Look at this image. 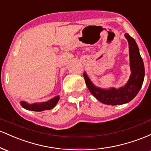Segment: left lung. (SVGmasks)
I'll list each match as a JSON object with an SVG mask.
<instances>
[{
  "label": "left lung",
  "instance_id": "obj_1",
  "mask_svg": "<svg viewBox=\"0 0 151 151\" xmlns=\"http://www.w3.org/2000/svg\"><path fill=\"white\" fill-rule=\"evenodd\" d=\"M125 37L129 45L130 66L131 70V77L125 86L119 89H100L93 85L85 72L84 73L86 85L90 92L96 99L106 104L121 105L131 101L140 91L144 79V65L138 45L135 40L129 34L126 33Z\"/></svg>",
  "mask_w": 151,
  "mask_h": 151
}]
</instances>
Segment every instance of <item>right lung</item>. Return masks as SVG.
<instances>
[{"label": "right lung", "mask_w": 151, "mask_h": 151, "mask_svg": "<svg viewBox=\"0 0 151 151\" xmlns=\"http://www.w3.org/2000/svg\"><path fill=\"white\" fill-rule=\"evenodd\" d=\"M59 96L52 99L46 102H41V103H35L32 104L26 103L25 101L20 102V104L24 109L27 110L33 111H43L45 110H50L55 106L59 101Z\"/></svg>", "instance_id": "obj_1"}]
</instances>
